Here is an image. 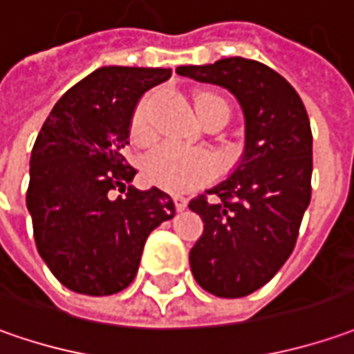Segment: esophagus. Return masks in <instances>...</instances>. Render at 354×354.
<instances>
[{"label": "esophagus", "mask_w": 354, "mask_h": 354, "mask_svg": "<svg viewBox=\"0 0 354 354\" xmlns=\"http://www.w3.org/2000/svg\"><path fill=\"white\" fill-rule=\"evenodd\" d=\"M174 203H176L178 212H184V209L188 207V200H186V198H182V196H176V198H174Z\"/></svg>", "instance_id": "1"}]
</instances>
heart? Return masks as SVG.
I'll return each mask as SVG.
<instances>
[{"label":"heart","instance_id":"obj_1","mask_svg":"<svg viewBox=\"0 0 354 354\" xmlns=\"http://www.w3.org/2000/svg\"><path fill=\"white\" fill-rule=\"evenodd\" d=\"M219 105L227 107V102L215 93L203 92L196 97L198 115H203L207 109L219 107ZM151 107H153V95L149 93L137 104L131 117V137L139 145H147L153 140L154 131L151 123ZM145 172L153 184L168 192L180 194V192H186V189L209 182L217 174V162L209 153L165 145L149 154L145 162Z\"/></svg>","mask_w":354,"mask_h":354}]
</instances>
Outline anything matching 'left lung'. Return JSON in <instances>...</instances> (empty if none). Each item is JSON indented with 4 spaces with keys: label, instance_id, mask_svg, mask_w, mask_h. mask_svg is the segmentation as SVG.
I'll return each instance as SVG.
<instances>
[{
    "label": "left lung",
    "instance_id": "8db88e82",
    "mask_svg": "<svg viewBox=\"0 0 354 354\" xmlns=\"http://www.w3.org/2000/svg\"><path fill=\"white\" fill-rule=\"evenodd\" d=\"M227 88L245 113V154L235 172L189 201L203 235L189 250L196 282L219 298H243L272 280L298 241L311 200V127L298 92L272 68L231 56L176 68Z\"/></svg>",
    "mask_w": 354,
    "mask_h": 354
}]
</instances>
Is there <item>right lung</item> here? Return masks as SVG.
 I'll return each instance as SVG.
<instances>
[{"label":"right lung","instance_id":"right-lung-1","mask_svg":"<svg viewBox=\"0 0 354 354\" xmlns=\"http://www.w3.org/2000/svg\"><path fill=\"white\" fill-rule=\"evenodd\" d=\"M170 74V68H97L56 102L35 140L27 188L35 243L72 292L125 290L151 231L176 214L158 188L129 186L111 198L137 174L123 154L135 105Z\"/></svg>","mask_w":354,"mask_h":354}]
</instances>
